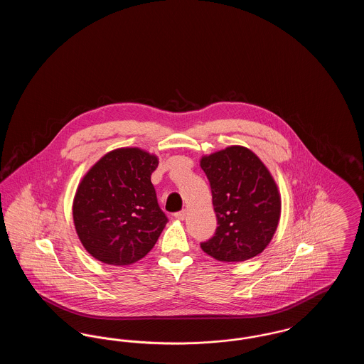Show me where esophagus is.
<instances>
[{
  "instance_id": "1",
  "label": "esophagus",
  "mask_w": 364,
  "mask_h": 364,
  "mask_svg": "<svg viewBox=\"0 0 364 364\" xmlns=\"http://www.w3.org/2000/svg\"><path fill=\"white\" fill-rule=\"evenodd\" d=\"M186 215H187V210H181V211H177V213H174V218H177V220H186Z\"/></svg>"
}]
</instances>
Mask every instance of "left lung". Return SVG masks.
<instances>
[{
    "label": "left lung",
    "mask_w": 364,
    "mask_h": 364,
    "mask_svg": "<svg viewBox=\"0 0 364 364\" xmlns=\"http://www.w3.org/2000/svg\"><path fill=\"white\" fill-rule=\"evenodd\" d=\"M217 215L213 237L202 250L221 262H242L257 257L277 229L281 199L267 168L251 150L230 146L203 156Z\"/></svg>",
    "instance_id": "left-lung-1"
}]
</instances>
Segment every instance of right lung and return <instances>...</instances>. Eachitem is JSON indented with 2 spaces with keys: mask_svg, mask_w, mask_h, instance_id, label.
<instances>
[{
  "mask_svg": "<svg viewBox=\"0 0 364 364\" xmlns=\"http://www.w3.org/2000/svg\"><path fill=\"white\" fill-rule=\"evenodd\" d=\"M156 156L119 149L83 177L73 200V223L88 254L107 264H129L154 247L168 223L151 173Z\"/></svg>",
  "mask_w": 364,
  "mask_h": 364,
  "instance_id": "add662e5",
  "label": "right lung"
}]
</instances>
